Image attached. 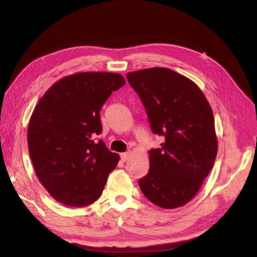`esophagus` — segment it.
Here are the masks:
<instances>
[{"label": "esophagus", "mask_w": 257, "mask_h": 257, "mask_svg": "<svg viewBox=\"0 0 257 257\" xmlns=\"http://www.w3.org/2000/svg\"><path fill=\"white\" fill-rule=\"evenodd\" d=\"M130 155H131V152H124V153H121V154H120V157H121L122 162H126V161L128 160V158H130Z\"/></svg>", "instance_id": "1"}]
</instances>
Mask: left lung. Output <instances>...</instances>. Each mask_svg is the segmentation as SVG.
Returning a JSON list of instances; mask_svg holds the SVG:
<instances>
[{
	"mask_svg": "<svg viewBox=\"0 0 257 257\" xmlns=\"http://www.w3.org/2000/svg\"><path fill=\"white\" fill-rule=\"evenodd\" d=\"M126 78L141 96L161 148L149 151L150 168L139 179L144 195L164 209L185 205L196 195L217 153L213 112L198 85L165 67L131 72Z\"/></svg>",
	"mask_w": 257,
	"mask_h": 257,
	"instance_id": "8db88e82",
	"label": "left lung"
}]
</instances>
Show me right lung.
Here are the masks:
<instances>
[{"instance_id":"obj_1","label":"right lung","mask_w":257,"mask_h":257,"mask_svg":"<svg viewBox=\"0 0 257 257\" xmlns=\"http://www.w3.org/2000/svg\"><path fill=\"white\" fill-rule=\"evenodd\" d=\"M125 84L116 73L81 72L53 83L38 100L28 126V145L38 180L59 203L85 207L102 194L120 157L95 142L99 111Z\"/></svg>"}]
</instances>
